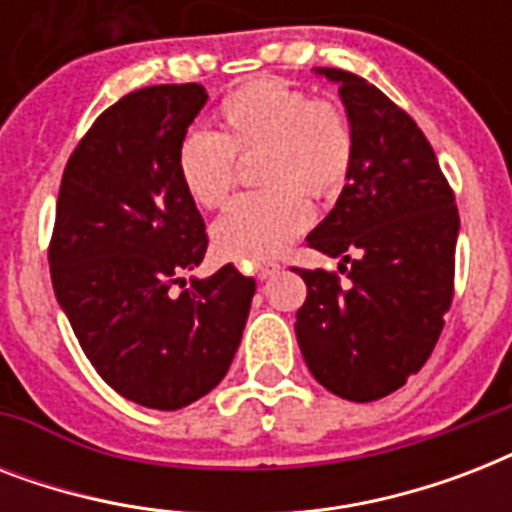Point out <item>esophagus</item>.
I'll list each match as a JSON object with an SVG mask.
<instances>
[{"label": "esophagus", "instance_id": "1", "mask_svg": "<svg viewBox=\"0 0 512 512\" xmlns=\"http://www.w3.org/2000/svg\"><path fill=\"white\" fill-rule=\"evenodd\" d=\"M281 271L279 263H260L257 265V279H271L276 273Z\"/></svg>", "mask_w": 512, "mask_h": 512}]
</instances>
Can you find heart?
<instances>
[{
	"label": "heart",
	"instance_id": "b5f03b06",
	"mask_svg": "<svg viewBox=\"0 0 512 512\" xmlns=\"http://www.w3.org/2000/svg\"><path fill=\"white\" fill-rule=\"evenodd\" d=\"M217 132L191 130L177 143L175 167L185 193L204 209L220 207L233 183L236 156L255 159L260 191L241 193L212 225L217 255L239 263L276 257L311 223L313 199H337L356 164V127L335 100L263 76L225 95Z\"/></svg>",
	"mask_w": 512,
	"mask_h": 512
}]
</instances>
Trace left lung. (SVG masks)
Instances as JSON below:
<instances>
[{"label":"left lung","mask_w":512,"mask_h":512,"mask_svg":"<svg viewBox=\"0 0 512 512\" xmlns=\"http://www.w3.org/2000/svg\"><path fill=\"white\" fill-rule=\"evenodd\" d=\"M340 84L356 127V164L308 247L340 257V273L303 271L297 342L335 396L366 404L422 369L454 297L460 215L454 191L412 116L361 76L316 68Z\"/></svg>","instance_id":"left-lung-1"}]
</instances>
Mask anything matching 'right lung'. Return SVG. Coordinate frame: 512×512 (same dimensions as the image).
Instances as JSON below:
<instances>
[{
  "label": "right lung",
  "instance_id": "obj_1",
  "mask_svg": "<svg viewBox=\"0 0 512 512\" xmlns=\"http://www.w3.org/2000/svg\"><path fill=\"white\" fill-rule=\"evenodd\" d=\"M204 103L191 82L143 87L106 108L68 159L47 249L55 297L95 372L162 412L223 380L255 295L233 263L191 287L180 279L209 244L175 167Z\"/></svg>",
  "mask_w": 512,
  "mask_h": 512
}]
</instances>
